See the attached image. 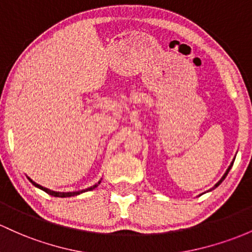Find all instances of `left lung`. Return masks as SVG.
<instances>
[{
    "label": "left lung",
    "instance_id": "8db88e82",
    "mask_svg": "<svg viewBox=\"0 0 252 252\" xmlns=\"http://www.w3.org/2000/svg\"><path fill=\"white\" fill-rule=\"evenodd\" d=\"M234 159H235V156H234V158H233V159H232V162H231V164H229V166H228V168H227V170H226V172H224V174L222 175V178H221V179H220V180H219V181H218V183H216V184H215V185H214V186H213V189H210V190H209V191H212V190H214V189H216V188H218V186H219V185H220V184H221V183H222V181L224 180V178H226V177H227V174H228L229 169H231V168H232V166H233V163H234Z\"/></svg>",
    "mask_w": 252,
    "mask_h": 252
}]
</instances>
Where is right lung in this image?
<instances>
[{
	"label": "right lung",
	"instance_id": "add662e5",
	"mask_svg": "<svg viewBox=\"0 0 252 252\" xmlns=\"http://www.w3.org/2000/svg\"><path fill=\"white\" fill-rule=\"evenodd\" d=\"M28 179L31 181L32 183V185H34L36 186V188H38V189H40V190H43L44 192H47L48 194H50V196H54V197H61V198H63V197H72V196H78V194H80V193H83V192H86V191H91V190H94V188H97V186L99 185V183H101V180H98V183H96L94 184V185H93V186H90V188H88V189H84V190H80V191H72V192H59V191H53V190H50V189H47V188H44V186H42V185H39V184H37V183H34L33 180L31 179V178H29L28 177Z\"/></svg>",
	"mask_w": 252,
	"mask_h": 252
}]
</instances>
